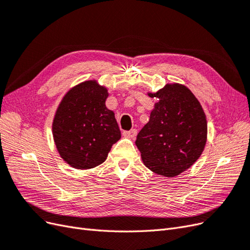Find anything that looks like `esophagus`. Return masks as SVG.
<instances>
[{"label": "esophagus", "mask_w": 250, "mask_h": 250, "mask_svg": "<svg viewBox=\"0 0 250 250\" xmlns=\"http://www.w3.org/2000/svg\"><path fill=\"white\" fill-rule=\"evenodd\" d=\"M137 133H138V131H137V129H131V130H125V131H123V135L124 137H126V138H129V139H133L135 135H137Z\"/></svg>", "instance_id": "obj_1"}]
</instances>
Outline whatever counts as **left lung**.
I'll return each instance as SVG.
<instances>
[{
    "mask_svg": "<svg viewBox=\"0 0 250 250\" xmlns=\"http://www.w3.org/2000/svg\"><path fill=\"white\" fill-rule=\"evenodd\" d=\"M148 96L158 102L135 145L148 169L174 177L190 168L202 153L208 134L206 113L191 90L179 83L166 84Z\"/></svg>",
    "mask_w": 250,
    "mask_h": 250,
    "instance_id": "left-lung-1",
    "label": "left lung"
}]
</instances>
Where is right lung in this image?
I'll return each mask as SVG.
<instances>
[{
	"mask_svg": "<svg viewBox=\"0 0 250 250\" xmlns=\"http://www.w3.org/2000/svg\"><path fill=\"white\" fill-rule=\"evenodd\" d=\"M107 97L106 87L88 80L71 88L60 102L53 120V138L71 167H97L121 139L115 113L105 106Z\"/></svg>",
	"mask_w": 250,
	"mask_h": 250,
	"instance_id": "add662e5",
	"label": "right lung"
}]
</instances>
